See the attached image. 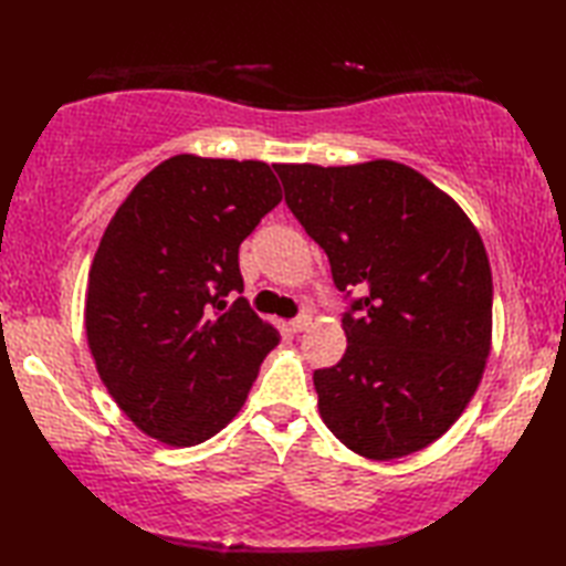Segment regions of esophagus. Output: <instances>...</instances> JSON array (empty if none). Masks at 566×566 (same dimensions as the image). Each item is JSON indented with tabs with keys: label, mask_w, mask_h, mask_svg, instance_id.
Returning a JSON list of instances; mask_svg holds the SVG:
<instances>
[{
	"label": "esophagus",
	"mask_w": 566,
	"mask_h": 566,
	"mask_svg": "<svg viewBox=\"0 0 566 566\" xmlns=\"http://www.w3.org/2000/svg\"><path fill=\"white\" fill-rule=\"evenodd\" d=\"M308 326H311V316H308V314H302V316H296V318L290 321V328H292L294 333H302V331H306Z\"/></svg>",
	"instance_id": "34e87169"
}]
</instances>
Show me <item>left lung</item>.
<instances>
[{
  "label": "left lung",
  "mask_w": 566,
  "mask_h": 566,
  "mask_svg": "<svg viewBox=\"0 0 566 566\" xmlns=\"http://www.w3.org/2000/svg\"><path fill=\"white\" fill-rule=\"evenodd\" d=\"M274 170L286 207L326 250L335 286L359 292L343 316V359L314 371L323 423L367 460L428 448L472 401L491 353L482 235L460 203L401 163Z\"/></svg>",
  "instance_id": "8db88e82"
}]
</instances>
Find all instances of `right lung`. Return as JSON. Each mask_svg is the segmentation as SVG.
I'll return each instance as SVG.
<instances>
[{"mask_svg": "<svg viewBox=\"0 0 566 566\" xmlns=\"http://www.w3.org/2000/svg\"><path fill=\"white\" fill-rule=\"evenodd\" d=\"M282 201L268 163L175 155L116 209L94 255L84 328L118 408L172 448L243 408L280 333L248 306L238 248Z\"/></svg>", "mask_w": 566, "mask_h": 566, "instance_id": "right-lung-1", "label": "right lung"}]
</instances>
